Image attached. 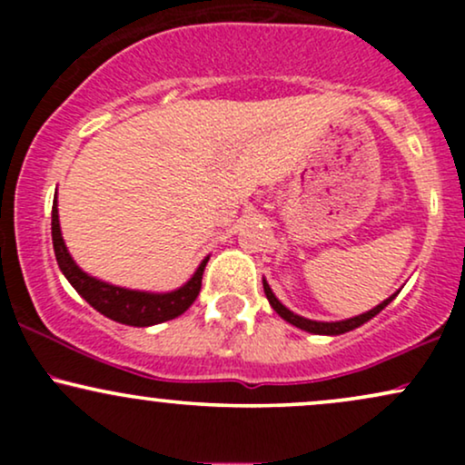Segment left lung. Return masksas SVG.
<instances>
[{"label": "left lung", "mask_w": 465, "mask_h": 465, "mask_svg": "<svg viewBox=\"0 0 465 465\" xmlns=\"http://www.w3.org/2000/svg\"><path fill=\"white\" fill-rule=\"evenodd\" d=\"M262 286H264V295H266V300H269L271 308H273V311L280 314V317L284 319V322H288L291 325H295V328H300V330H306V332H311V334H325V336L345 334V332H350V330H356V328H359V325L367 323V322H370V319L376 317V314L381 312L385 306H389V303L396 300V295H398V292H396V295H391V297H389V300H385L382 303H378V306L371 308V311L359 314V317L343 319V322H312V319H306V317H302V314H295L292 311H288L284 303L277 300L275 292L271 291L269 282H266L264 277H262Z\"/></svg>", "instance_id": "1"}]
</instances>
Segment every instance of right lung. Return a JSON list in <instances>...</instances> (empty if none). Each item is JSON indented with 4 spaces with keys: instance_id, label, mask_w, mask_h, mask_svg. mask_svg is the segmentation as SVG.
Segmentation results:
<instances>
[{
    "instance_id": "right-lung-1",
    "label": "right lung",
    "mask_w": 465,
    "mask_h": 465,
    "mask_svg": "<svg viewBox=\"0 0 465 465\" xmlns=\"http://www.w3.org/2000/svg\"><path fill=\"white\" fill-rule=\"evenodd\" d=\"M52 244H54V255L58 269L67 277V282L76 288V292L83 297L89 306L104 317L114 319L117 323L135 325V328H148L183 314L194 303L196 295L201 291L203 271H205V260L194 271V275L185 282L183 286L174 288L170 292H148V291H133V288H122L109 282L98 280V277L84 273L80 266L74 262L65 247V240L61 233V223H58V201L54 196L52 203Z\"/></svg>"
}]
</instances>
